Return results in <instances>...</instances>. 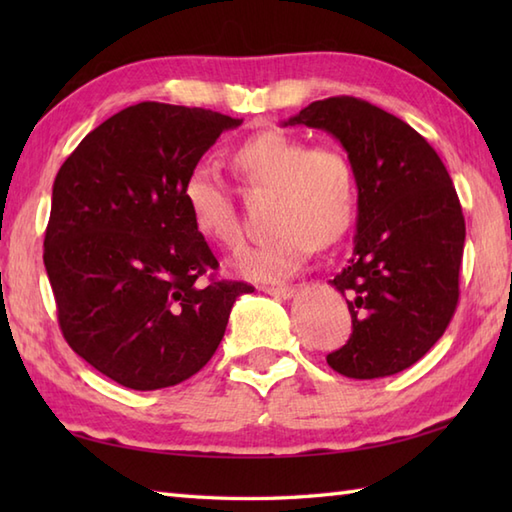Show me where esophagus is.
<instances>
[{"instance_id": "34e87169", "label": "esophagus", "mask_w": 512, "mask_h": 512, "mask_svg": "<svg viewBox=\"0 0 512 512\" xmlns=\"http://www.w3.org/2000/svg\"><path fill=\"white\" fill-rule=\"evenodd\" d=\"M262 290L266 292V295L277 297V299H290V297H295V292H297L292 286H284V288H279V286H262Z\"/></svg>"}]
</instances>
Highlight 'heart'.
<instances>
[{
	"mask_svg": "<svg viewBox=\"0 0 512 512\" xmlns=\"http://www.w3.org/2000/svg\"><path fill=\"white\" fill-rule=\"evenodd\" d=\"M228 165L250 191H273V237L244 248L233 259L239 277L281 284L306 264L314 246H330L356 217V169L343 149L308 147L299 136L266 129L239 143ZM184 204L193 228L209 242L233 250L242 226L231 189L217 173L198 167L184 180Z\"/></svg>",
	"mask_w": 512,
	"mask_h": 512,
	"instance_id": "obj_1",
	"label": "heart"
}]
</instances>
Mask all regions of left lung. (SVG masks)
<instances>
[{
    "label": "left lung",
    "instance_id": "1",
    "mask_svg": "<svg viewBox=\"0 0 512 512\" xmlns=\"http://www.w3.org/2000/svg\"><path fill=\"white\" fill-rule=\"evenodd\" d=\"M288 125L332 134L356 169L354 253L330 281L347 297L352 336L328 365L358 380L398 374L458 306L466 226L453 180L416 129L354 96L314 101Z\"/></svg>",
    "mask_w": 512,
    "mask_h": 512
}]
</instances>
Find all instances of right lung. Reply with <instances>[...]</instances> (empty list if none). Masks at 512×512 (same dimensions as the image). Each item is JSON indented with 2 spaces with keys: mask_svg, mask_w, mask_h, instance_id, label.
<instances>
[{
  "mask_svg": "<svg viewBox=\"0 0 512 512\" xmlns=\"http://www.w3.org/2000/svg\"><path fill=\"white\" fill-rule=\"evenodd\" d=\"M239 118L145 101L107 118L52 184L43 264L72 350L118 385L151 391L198 374L239 295L215 279L184 180Z\"/></svg>",
  "mask_w": 512,
  "mask_h": 512,
  "instance_id": "right-lung-1",
  "label": "right lung"
}]
</instances>
